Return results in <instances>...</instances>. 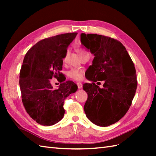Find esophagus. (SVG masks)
I'll use <instances>...</instances> for the list:
<instances>
[{
	"label": "esophagus",
	"mask_w": 156,
	"mask_h": 156,
	"mask_svg": "<svg viewBox=\"0 0 156 156\" xmlns=\"http://www.w3.org/2000/svg\"><path fill=\"white\" fill-rule=\"evenodd\" d=\"M76 84H77L78 89L82 88V83H80V82H77V83H76Z\"/></svg>",
	"instance_id": "1"
}]
</instances>
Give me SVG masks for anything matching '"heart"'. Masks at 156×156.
I'll return each mask as SVG.
<instances>
[{"label": "heart", "mask_w": 156, "mask_h": 156, "mask_svg": "<svg viewBox=\"0 0 156 156\" xmlns=\"http://www.w3.org/2000/svg\"><path fill=\"white\" fill-rule=\"evenodd\" d=\"M76 51L78 53V54L80 55V58L84 55L88 54L87 51H86L84 49L82 48H77ZM69 54V51L68 50L66 51L65 56L64 58V60L65 61L66 59V58ZM83 75H84V69H77V68H72L68 72V76L69 78L72 79V80H74L76 81H80L82 80L83 78Z\"/></svg>", "instance_id": "1"}]
</instances>
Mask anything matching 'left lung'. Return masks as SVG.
Returning a JSON list of instances; mask_svg holds the SVG:
<instances>
[{
  "label": "left lung",
  "mask_w": 156,
  "mask_h": 156,
  "mask_svg": "<svg viewBox=\"0 0 156 156\" xmlns=\"http://www.w3.org/2000/svg\"><path fill=\"white\" fill-rule=\"evenodd\" d=\"M82 45L94 55L83 89L88 98L84 109L94 124L107 127L124 117L136 92L137 81L133 61L120 41L107 36L81 34ZM104 81L101 89L96 81ZM97 83V84H98Z\"/></svg>",
  "instance_id": "left-lung-1"
}]
</instances>
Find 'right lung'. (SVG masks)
Masks as SVG:
<instances>
[{"mask_svg": "<svg viewBox=\"0 0 156 156\" xmlns=\"http://www.w3.org/2000/svg\"><path fill=\"white\" fill-rule=\"evenodd\" d=\"M77 33L58 35L39 41L25 54L20 71L19 85L26 111L37 123L50 126L64 117L65 98L78 87L72 81L62 82L56 90L50 80L60 78L68 45Z\"/></svg>", "mask_w": 156, "mask_h": 156, "instance_id": "1", "label": "right lung"}]
</instances>
